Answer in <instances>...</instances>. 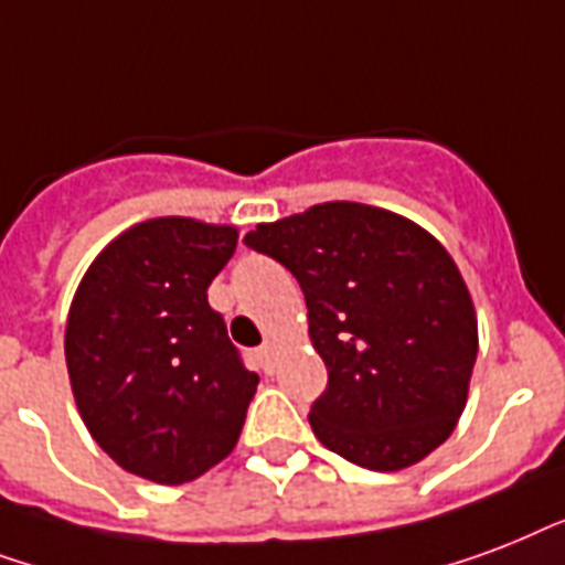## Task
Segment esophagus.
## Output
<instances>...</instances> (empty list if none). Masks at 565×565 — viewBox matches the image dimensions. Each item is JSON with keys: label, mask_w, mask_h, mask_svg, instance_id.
<instances>
[{"label": "esophagus", "mask_w": 565, "mask_h": 565, "mask_svg": "<svg viewBox=\"0 0 565 565\" xmlns=\"http://www.w3.org/2000/svg\"><path fill=\"white\" fill-rule=\"evenodd\" d=\"M259 356H262V362H265V371L274 369V362H277V344H274V342L262 344Z\"/></svg>", "instance_id": "obj_1"}]
</instances>
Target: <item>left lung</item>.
<instances>
[{"instance_id": "obj_1", "label": "left lung", "mask_w": 565, "mask_h": 565, "mask_svg": "<svg viewBox=\"0 0 565 565\" xmlns=\"http://www.w3.org/2000/svg\"><path fill=\"white\" fill-rule=\"evenodd\" d=\"M244 244L303 288L327 365L309 413L323 448L371 471L409 469L439 448L478 360V315L450 253L409 217L348 200L259 223Z\"/></svg>"}]
</instances>
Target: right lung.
<instances>
[{
    "label": "right lung",
    "mask_w": 565,
    "mask_h": 565,
    "mask_svg": "<svg viewBox=\"0 0 565 565\" xmlns=\"http://www.w3.org/2000/svg\"><path fill=\"white\" fill-rule=\"evenodd\" d=\"M235 244L226 223L152 217L78 282L64 330L70 386L87 433L129 475L179 487L242 436L259 377L205 295Z\"/></svg>",
    "instance_id": "1"
}]
</instances>
